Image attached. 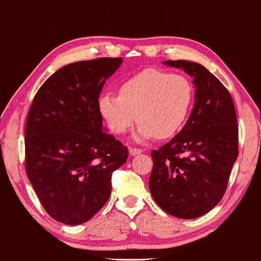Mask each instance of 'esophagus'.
Here are the masks:
<instances>
[{"label":"esophagus","instance_id":"esophagus-1","mask_svg":"<svg viewBox=\"0 0 261 261\" xmlns=\"http://www.w3.org/2000/svg\"><path fill=\"white\" fill-rule=\"evenodd\" d=\"M129 152H130L131 155H134V157H135V155L141 154L143 152V150H141V149H130Z\"/></svg>","mask_w":261,"mask_h":261}]
</instances>
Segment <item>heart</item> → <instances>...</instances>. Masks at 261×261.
Segmentation results:
<instances>
[{"label":"heart","mask_w":261,"mask_h":261,"mask_svg":"<svg viewBox=\"0 0 261 261\" xmlns=\"http://www.w3.org/2000/svg\"><path fill=\"white\" fill-rule=\"evenodd\" d=\"M194 99L192 82L182 75L158 69H145L124 81L119 96L104 93L98 109L108 129L123 135L139 122L134 138L147 141L172 137L186 120Z\"/></svg>","instance_id":"b5f03b06"}]
</instances>
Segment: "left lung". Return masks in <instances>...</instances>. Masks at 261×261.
<instances>
[{"instance_id": "obj_1", "label": "left lung", "mask_w": 261, "mask_h": 261, "mask_svg": "<svg viewBox=\"0 0 261 261\" xmlns=\"http://www.w3.org/2000/svg\"><path fill=\"white\" fill-rule=\"evenodd\" d=\"M191 76L194 106L185 125L153 150L149 189L157 205L181 219L204 216L223 198L238 158V125L227 89L196 62L165 61Z\"/></svg>"}]
</instances>
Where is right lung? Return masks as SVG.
Returning <instances> with one entry per match:
<instances>
[{"label":"right lung","instance_id":"right-lung-1","mask_svg":"<svg viewBox=\"0 0 261 261\" xmlns=\"http://www.w3.org/2000/svg\"><path fill=\"white\" fill-rule=\"evenodd\" d=\"M123 58L58 69L38 89L25 124V170L48 215L80 225L103 207L127 149L103 127L98 98Z\"/></svg>","mask_w":261,"mask_h":261}]
</instances>
